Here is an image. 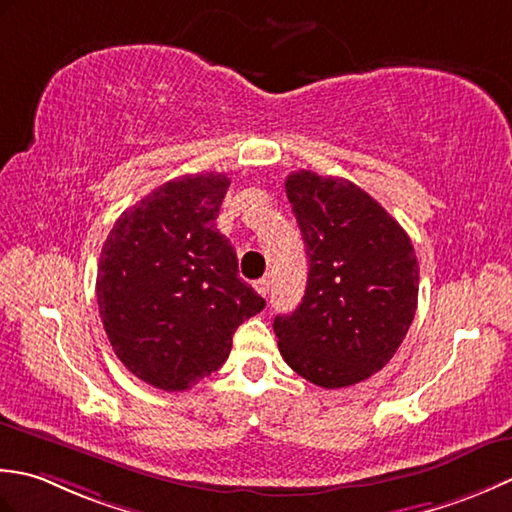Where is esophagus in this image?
<instances>
[{"label": "esophagus", "mask_w": 512, "mask_h": 512, "mask_svg": "<svg viewBox=\"0 0 512 512\" xmlns=\"http://www.w3.org/2000/svg\"><path fill=\"white\" fill-rule=\"evenodd\" d=\"M269 285H271V280H269V276H265V278H260L258 283H256V291L263 298H267V294H269Z\"/></svg>", "instance_id": "34e87169"}]
</instances>
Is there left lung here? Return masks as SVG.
Returning <instances> with one entry per match:
<instances>
[{
  "instance_id": "left-lung-1",
  "label": "left lung",
  "mask_w": 512,
  "mask_h": 512,
  "mask_svg": "<svg viewBox=\"0 0 512 512\" xmlns=\"http://www.w3.org/2000/svg\"><path fill=\"white\" fill-rule=\"evenodd\" d=\"M307 247L302 302L276 316L280 356L322 389L371 378L402 344L417 309V265L400 223L356 183L316 172L285 181Z\"/></svg>"
}]
</instances>
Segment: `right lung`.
<instances>
[{"label":"right lung","mask_w":512,"mask_h":512,"mask_svg":"<svg viewBox=\"0 0 512 512\" xmlns=\"http://www.w3.org/2000/svg\"><path fill=\"white\" fill-rule=\"evenodd\" d=\"M227 187L218 172L163 183L125 210L103 243V329L125 369L156 389L185 391L221 369L238 325L265 307L216 229Z\"/></svg>","instance_id":"1"}]
</instances>
